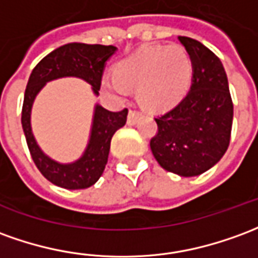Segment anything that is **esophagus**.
Listing matches in <instances>:
<instances>
[{"label":"esophagus","mask_w":258,"mask_h":258,"mask_svg":"<svg viewBox=\"0 0 258 258\" xmlns=\"http://www.w3.org/2000/svg\"><path fill=\"white\" fill-rule=\"evenodd\" d=\"M141 116V113L138 110H134V109H131L128 113V117H127V123L130 125H133V124L137 123V120H138V117Z\"/></svg>","instance_id":"esophagus-1"}]
</instances>
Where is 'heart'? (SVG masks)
I'll list each match as a JSON object with an SVG mask.
<instances>
[{
	"label": "heart",
	"instance_id": "obj_1",
	"mask_svg": "<svg viewBox=\"0 0 258 258\" xmlns=\"http://www.w3.org/2000/svg\"><path fill=\"white\" fill-rule=\"evenodd\" d=\"M117 77H104V89L123 96V85L138 88V99L152 110H165L179 103L191 82L192 64L180 46H156L140 50L118 62Z\"/></svg>",
	"mask_w": 258,
	"mask_h": 258
}]
</instances>
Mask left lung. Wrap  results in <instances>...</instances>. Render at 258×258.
Here are the masks:
<instances>
[{
    "instance_id": "left-lung-1",
    "label": "left lung",
    "mask_w": 258,
    "mask_h": 258,
    "mask_svg": "<svg viewBox=\"0 0 258 258\" xmlns=\"http://www.w3.org/2000/svg\"><path fill=\"white\" fill-rule=\"evenodd\" d=\"M192 64L190 91L155 118L151 151L167 172L191 177L219 162L229 147L233 103L221 60L200 41L179 36Z\"/></svg>"
}]
</instances>
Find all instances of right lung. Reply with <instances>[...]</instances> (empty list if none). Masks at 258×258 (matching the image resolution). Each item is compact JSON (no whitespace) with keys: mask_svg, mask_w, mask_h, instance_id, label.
Masks as SVG:
<instances>
[{"mask_svg":"<svg viewBox=\"0 0 258 258\" xmlns=\"http://www.w3.org/2000/svg\"><path fill=\"white\" fill-rule=\"evenodd\" d=\"M116 50L114 46L68 43L47 54L33 68L29 77L22 106L23 133L37 169L48 181L58 187L79 190L88 188L98 181L107 163L111 137L125 124L128 110L123 109L121 111H109L96 104L91 138L85 152L77 162L62 165L43 154L33 137L30 127V110L33 100L46 82L62 77L85 79L92 85L93 92L99 95L106 61Z\"/></svg>","mask_w":258,"mask_h":258,"instance_id":"obj_1","label":"right lung"}]
</instances>
